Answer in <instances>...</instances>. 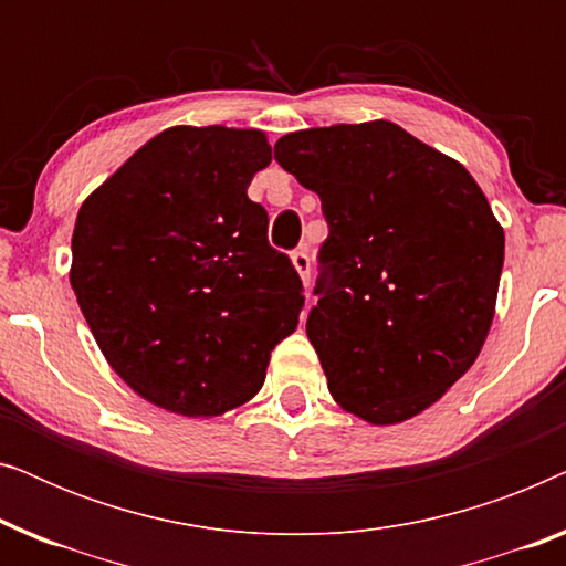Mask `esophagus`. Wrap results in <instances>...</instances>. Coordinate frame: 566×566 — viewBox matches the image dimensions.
Returning a JSON list of instances; mask_svg holds the SVG:
<instances>
[{
    "label": "esophagus",
    "instance_id": "1",
    "mask_svg": "<svg viewBox=\"0 0 566 566\" xmlns=\"http://www.w3.org/2000/svg\"><path fill=\"white\" fill-rule=\"evenodd\" d=\"M291 262H293V268L298 270V275H301V281H304V285H308V281H312V260H308V252L304 250V247L291 254Z\"/></svg>",
    "mask_w": 566,
    "mask_h": 566
}]
</instances>
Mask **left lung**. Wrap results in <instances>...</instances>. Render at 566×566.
Returning <instances> with one entry per match:
<instances>
[{
	"label": "left lung",
	"instance_id": "8db88e82",
	"mask_svg": "<svg viewBox=\"0 0 566 566\" xmlns=\"http://www.w3.org/2000/svg\"><path fill=\"white\" fill-rule=\"evenodd\" d=\"M275 159L329 223L306 319L329 394L370 424L424 412L494 319L505 231L482 188L389 120L285 134Z\"/></svg>",
	"mask_w": 566,
	"mask_h": 566
}]
</instances>
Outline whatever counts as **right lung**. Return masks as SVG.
Wrapping results in <instances>:
<instances>
[{
	"mask_svg": "<svg viewBox=\"0 0 566 566\" xmlns=\"http://www.w3.org/2000/svg\"><path fill=\"white\" fill-rule=\"evenodd\" d=\"M273 159L254 128L175 126L84 200L72 289L111 368L151 405L219 417L262 389L304 285L247 198Z\"/></svg>",
	"mask_w": 566,
	"mask_h": 566,
	"instance_id": "right-lung-1",
	"label": "right lung"
}]
</instances>
